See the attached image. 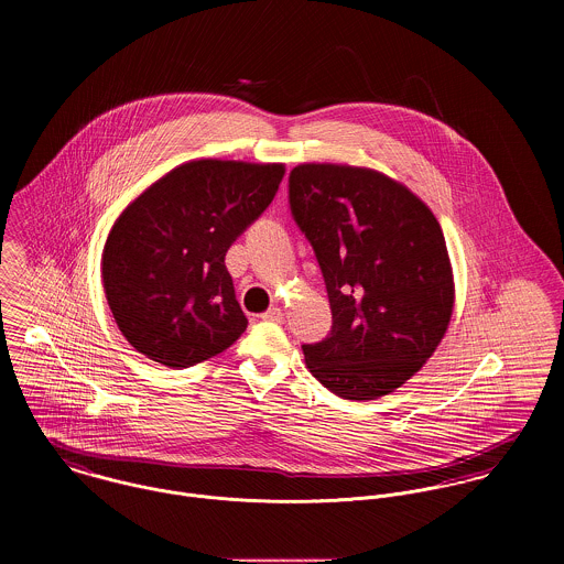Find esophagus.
Wrapping results in <instances>:
<instances>
[{
    "label": "esophagus",
    "mask_w": 564,
    "mask_h": 564,
    "mask_svg": "<svg viewBox=\"0 0 564 564\" xmlns=\"http://www.w3.org/2000/svg\"><path fill=\"white\" fill-rule=\"evenodd\" d=\"M264 322L280 323L284 319V313L280 308H269L264 315H262Z\"/></svg>",
    "instance_id": "esophagus-1"
}]
</instances>
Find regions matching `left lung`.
I'll return each instance as SVG.
<instances>
[{
	"label": "left lung",
	"instance_id": "8db88e82",
	"mask_svg": "<svg viewBox=\"0 0 564 564\" xmlns=\"http://www.w3.org/2000/svg\"><path fill=\"white\" fill-rule=\"evenodd\" d=\"M289 202L332 308L329 334L302 347L311 373L343 400L393 393L434 354L454 311L436 217L389 175L329 162L297 164Z\"/></svg>",
	"mask_w": 564,
	"mask_h": 564
}]
</instances>
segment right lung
<instances>
[{"mask_svg": "<svg viewBox=\"0 0 564 564\" xmlns=\"http://www.w3.org/2000/svg\"><path fill=\"white\" fill-rule=\"evenodd\" d=\"M284 164L191 161L148 186L115 221L101 253L110 313L154 362L186 369L247 327L226 253L271 204Z\"/></svg>", "mask_w": 564, "mask_h": 564, "instance_id": "obj_1", "label": "right lung"}]
</instances>
